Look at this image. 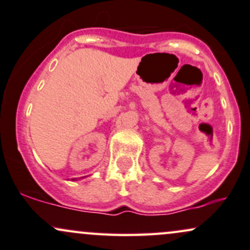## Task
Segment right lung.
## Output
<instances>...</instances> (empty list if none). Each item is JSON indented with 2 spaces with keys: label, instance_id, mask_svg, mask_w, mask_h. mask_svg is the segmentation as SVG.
Segmentation results:
<instances>
[{
  "label": "right lung",
  "instance_id": "1",
  "mask_svg": "<svg viewBox=\"0 0 250 250\" xmlns=\"http://www.w3.org/2000/svg\"><path fill=\"white\" fill-rule=\"evenodd\" d=\"M81 178H83V177H81ZM80 179V178H79ZM73 181H77V179H73Z\"/></svg>",
  "mask_w": 250,
  "mask_h": 250
}]
</instances>
